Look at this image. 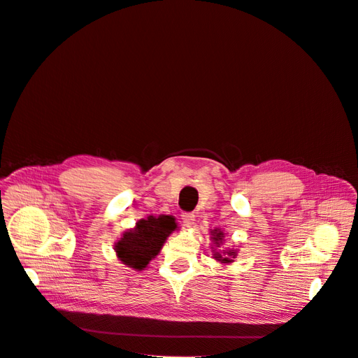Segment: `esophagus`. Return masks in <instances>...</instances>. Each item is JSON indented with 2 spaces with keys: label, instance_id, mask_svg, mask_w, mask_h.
I'll use <instances>...</instances> for the list:
<instances>
[{
  "label": "esophagus",
  "instance_id": "esophagus-1",
  "mask_svg": "<svg viewBox=\"0 0 358 358\" xmlns=\"http://www.w3.org/2000/svg\"><path fill=\"white\" fill-rule=\"evenodd\" d=\"M195 221V215L192 213H183L182 214V222L185 227H192Z\"/></svg>",
  "mask_w": 358,
  "mask_h": 358
}]
</instances>
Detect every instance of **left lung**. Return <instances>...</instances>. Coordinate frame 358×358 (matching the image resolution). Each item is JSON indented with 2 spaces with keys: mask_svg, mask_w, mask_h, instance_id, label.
I'll return each mask as SVG.
<instances>
[{
  "mask_svg": "<svg viewBox=\"0 0 358 358\" xmlns=\"http://www.w3.org/2000/svg\"><path fill=\"white\" fill-rule=\"evenodd\" d=\"M211 234H213V240H214V243H215V245L217 247H220V244L222 243V238H224V233L221 229H214V231H211ZM215 256V259L217 260H220L221 263H231L233 260L229 259V256H233L234 257V251H224V255H220V253H215L214 255Z\"/></svg>",
  "mask_w": 358,
  "mask_h": 358,
  "instance_id": "1",
  "label": "left lung"
}]
</instances>
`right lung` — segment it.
Listing matches in <instances>:
<instances>
[{
  "mask_svg": "<svg viewBox=\"0 0 358 358\" xmlns=\"http://www.w3.org/2000/svg\"><path fill=\"white\" fill-rule=\"evenodd\" d=\"M175 229L176 222L171 215L141 220L134 229L124 233L115 244L117 256L129 267L143 270L155 256L159 255L163 243Z\"/></svg>",
  "mask_w": 358,
  "mask_h": 358,
  "instance_id": "1",
  "label": "right lung"
}]
</instances>
